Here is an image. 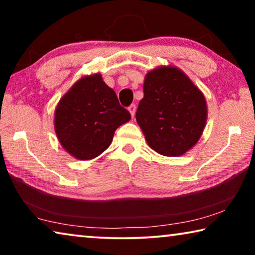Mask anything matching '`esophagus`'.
<instances>
[{
	"mask_svg": "<svg viewBox=\"0 0 255 255\" xmlns=\"http://www.w3.org/2000/svg\"><path fill=\"white\" fill-rule=\"evenodd\" d=\"M128 110H129V112H130V115H131V117L133 118L135 117V114H136V105H130L129 106V108H128Z\"/></svg>",
	"mask_w": 255,
	"mask_h": 255,
	"instance_id": "esophagus-1",
	"label": "esophagus"
}]
</instances>
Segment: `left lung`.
<instances>
[{"label":"left lung","instance_id":"left-lung-1","mask_svg":"<svg viewBox=\"0 0 255 255\" xmlns=\"http://www.w3.org/2000/svg\"><path fill=\"white\" fill-rule=\"evenodd\" d=\"M136 120L150 148L164 156H180L195 146L204 131V94L176 67L148 72Z\"/></svg>","mask_w":255,"mask_h":255}]
</instances>
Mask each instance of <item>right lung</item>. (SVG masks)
Instances as JSON below:
<instances>
[{"instance_id": "1", "label": "right lung", "mask_w": 255, "mask_h": 255, "mask_svg": "<svg viewBox=\"0 0 255 255\" xmlns=\"http://www.w3.org/2000/svg\"><path fill=\"white\" fill-rule=\"evenodd\" d=\"M117 94L100 74L85 76L72 86L55 111L60 144L79 159H91L109 147L119 126L130 120Z\"/></svg>"}]
</instances>
